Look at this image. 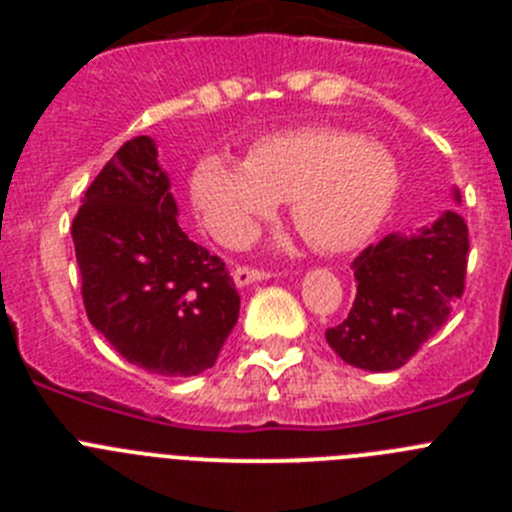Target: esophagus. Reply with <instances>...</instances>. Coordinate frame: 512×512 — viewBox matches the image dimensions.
<instances>
[{
	"mask_svg": "<svg viewBox=\"0 0 512 512\" xmlns=\"http://www.w3.org/2000/svg\"><path fill=\"white\" fill-rule=\"evenodd\" d=\"M266 277V271L264 269H253V266H235L233 269V279L238 287H246V284L251 282H259V279Z\"/></svg>",
	"mask_w": 512,
	"mask_h": 512,
	"instance_id": "esophagus-1",
	"label": "esophagus"
}]
</instances>
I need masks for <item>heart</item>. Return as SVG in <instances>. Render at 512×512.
I'll list each match as a JSON object with an SVG mask.
<instances>
[{"label":"heart","mask_w":512,"mask_h":512,"mask_svg":"<svg viewBox=\"0 0 512 512\" xmlns=\"http://www.w3.org/2000/svg\"><path fill=\"white\" fill-rule=\"evenodd\" d=\"M192 202L207 228L241 243L277 200L320 251L364 243L390 210L395 161L379 143L336 128H295L253 140L246 161L210 153L194 164Z\"/></svg>","instance_id":"b5f03b06"}]
</instances>
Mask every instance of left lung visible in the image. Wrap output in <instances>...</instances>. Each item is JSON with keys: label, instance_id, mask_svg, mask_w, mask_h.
Wrapping results in <instances>:
<instances>
[{"label": "left lung", "instance_id": "8db88e82", "mask_svg": "<svg viewBox=\"0 0 512 512\" xmlns=\"http://www.w3.org/2000/svg\"><path fill=\"white\" fill-rule=\"evenodd\" d=\"M454 197L459 200V192ZM467 253V220L451 210L415 233H390L366 246L351 264L354 307L343 323L325 330L328 346L369 372L408 364L464 295Z\"/></svg>", "mask_w": 512, "mask_h": 512}]
</instances>
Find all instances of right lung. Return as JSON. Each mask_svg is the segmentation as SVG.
<instances>
[{
	"label": "right lung",
	"instance_id": "add662e5",
	"mask_svg": "<svg viewBox=\"0 0 512 512\" xmlns=\"http://www.w3.org/2000/svg\"><path fill=\"white\" fill-rule=\"evenodd\" d=\"M71 235L89 323L122 359L164 377L215 364L241 297L225 261L176 223L169 176L148 135L104 164Z\"/></svg>",
	"mask_w": 512,
	"mask_h": 512
}]
</instances>
